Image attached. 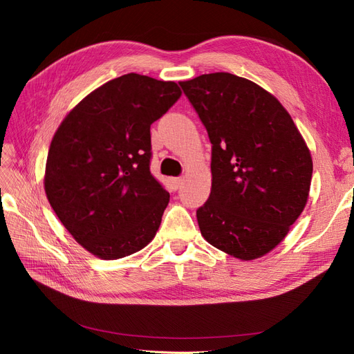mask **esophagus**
I'll return each mask as SVG.
<instances>
[{"mask_svg": "<svg viewBox=\"0 0 354 354\" xmlns=\"http://www.w3.org/2000/svg\"><path fill=\"white\" fill-rule=\"evenodd\" d=\"M181 183H183V178H181V177L169 178V187H171V190H177L181 186Z\"/></svg>", "mask_w": 354, "mask_h": 354, "instance_id": "obj_1", "label": "esophagus"}]
</instances>
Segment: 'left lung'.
Instances as JSON below:
<instances>
[{"mask_svg":"<svg viewBox=\"0 0 354 354\" xmlns=\"http://www.w3.org/2000/svg\"><path fill=\"white\" fill-rule=\"evenodd\" d=\"M207 128L212 185L202 236L241 260L270 252L303 212L313 174L304 138L274 95L227 72L181 81Z\"/></svg>","mask_w":354,"mask_h":354,"instance_id":"8db88e82","label":"left lung"}]
</instances>
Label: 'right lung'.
<instances>
[{"label": "right lung", "instance_id": "add662e5", "mask_svg": "<svg viewBox=\"0 0 354 354\" xmlns=\"http://www.w3.org/2000/svg\"><path fill=\"white\" fill-rule=\"evenodd\" d=\"M180 95L173 81L127 73L84 97L53 137L47 199L99 259H122L155 238L169 194L151 174V125Z\"/></svg>", "mask_w": 354, "mask_h": 354}]
</instances>
